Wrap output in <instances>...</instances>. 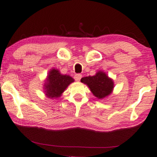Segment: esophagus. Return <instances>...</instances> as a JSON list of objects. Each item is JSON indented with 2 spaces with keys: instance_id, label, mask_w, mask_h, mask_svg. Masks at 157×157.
Masks as SVG:
<instances>
[{
  "instance_id": "1",
  "label": "esophagus",
  "mask_w": 157,
  "mask_h": 157,
  "mask_svg": "<svg viewBox=\"0 0 157 157\" xmlns=\"http://www.w3.org/2000/svg\"><path fill=\"white\" fill-rule=\"evenodd\" d=\"M82 77V75L81 74H76L75 75V78H75V79L77 82H79L81 79Z\"/></svg>"
}]
</instances>
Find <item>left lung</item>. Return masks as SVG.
Here are the masks:
<instances>
[{
    "label": "left lung",
    "mask_w": 157,
    "mask_h": 157,
    "mask_svg": "<svg viewBox=\"0 0 157 157\" xmlns=\"http://www.w3.org/2000/svg\"><path fill=\"white\" fill-rule=\"evenodd\" d=\"M81 82L88 86L94 96L103 99L113 92V80L102 71H98L94 76H88L81 79Z\"/></svg>",
    "instance_id": "obj_1"
}]
</instances>
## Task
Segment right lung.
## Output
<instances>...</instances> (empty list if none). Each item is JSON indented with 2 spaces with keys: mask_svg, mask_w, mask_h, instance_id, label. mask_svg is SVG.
Wrapping results in <instances>:
<instances>
[{
  "mask_svg": "<svg viewBox=\"0 0 157 157\" xmlns=\"http://www.w3.org/2000/svg\"><path fill=\"white\" fill-rule=\"evenodd\" d=\"M74 81L75 79L68 75H62L58 69L52 68L44 80V92L48 99H57L61 97L67 86Z\"/></svg>",
  "mask_w": 157,
  "mask_h": 157,
  "instance_id": "right-lung-1",
  "label": "right lung"
}]
</instances>
